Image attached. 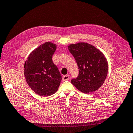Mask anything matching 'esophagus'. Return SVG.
<instances>
[{
  "label": "esophagus",
  "instance_id": "esophagus-1",
  "mask_svg": "<svg viewBox=\"0 0 133 133\" xmlns=\"http://www.w3.org/2000/svg\"><path fill=\"white\" fill-rule=\"evenodd\" d=\"M70 78V76L68 75H64L63 76V81H68V80H69Z\"/></svg>",
  "mask_w": 133,
  "mask_h": 133
}]
</instances>
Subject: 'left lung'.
<instances>
[{
	"label": "left lung",
	"instance_id": "obj_1",
	"mask_svg": "<svg viewBox=\"0 0 133 133\" xmlns=\"http://www.w3.org/2000/svg\"><path fill=\"white\" fill-rule=\"evenodd\" d=\"M77 65L79 75L71 80L79 91L89 94L96 91L104 83L108 71L105 57L92 45L79 43L68 46Z\"/></svg>",
	"mask_w": 133,
	"mask_h": 133
}]
</instances>
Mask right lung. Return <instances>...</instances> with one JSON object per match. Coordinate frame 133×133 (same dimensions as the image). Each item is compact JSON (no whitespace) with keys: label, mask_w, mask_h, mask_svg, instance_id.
<instances>
[{"label":"right lung","mask_w":133,"mask_h":133,"mask_svg":"<svg viewBox=\"0 0 133 133\" xmlns=\"http://www.w3.org/2000/svg\"><path fill=\"white\" fill-rule=\"evenodd\" d=\"M56 45L46 42L30 54L24 65V75L29 86L41 96L54 94L61 83L62 76L52 62Z\"/></svg>","instance_id":"right-lung-1"}]
</instances>
